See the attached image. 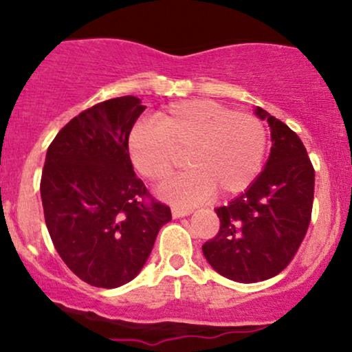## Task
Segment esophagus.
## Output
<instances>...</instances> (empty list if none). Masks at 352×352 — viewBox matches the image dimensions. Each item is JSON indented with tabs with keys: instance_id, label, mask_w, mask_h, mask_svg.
Masks as SVG:
<instances>
[{
	"instance_id": "esophagus-1",
	"label": "esophagus",
	"mask_w": 352,
	"mask_h": 352,
	"mask_svg": "<svg viewBox=\"0 0 352 352\" xmlns=\"http://www.w3.org/2000/svg\"><path fill=\"white\" fill-rule=\"evenodd\" d=\"M192 208H185V207H172V217L179 218V217H187L192 213Z\"/></svg>"
}]
</instances>
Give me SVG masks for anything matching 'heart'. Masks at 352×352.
Masks as SVG:
<instances>
[{"label":"heart","mask_w":352,"mask_h":352,"mask_svg":"<svg viewBox=\"0 0 352 352\" xmlns=\"http://www.w3.org/2000/svg\"><path fill=\"white\" fill-rule=\"evenodd\" d=\"M129 155L152 184L167 180L185 155L190 170L160 188L165 200L193 205L218 188L223 195L252 185L263 167L265 125L256 116L235 112L207 99L173 102L129 135Z\"/></svg>","instance_id":"heart-1"}]
</instances>
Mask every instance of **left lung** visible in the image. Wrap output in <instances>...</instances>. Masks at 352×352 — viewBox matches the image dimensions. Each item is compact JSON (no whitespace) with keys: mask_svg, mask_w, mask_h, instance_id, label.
<instances>
[{"mask_svg":"<svg viewBox=\"0 0 352 352\" xmlns=\"http://www.w3.org/2000/svg\"><path fill=\"white\" fill-rule=\"evenodd\" d=\"M254 114L272 129L268 162L245 193L215 210L220 230L201 246L212 268L238 283L268 280L292 263L314 199V168L300 137L265 109Z\"/></svg>","mask_w":352,"mask_h":352,"instance_id":"obj_1","label":"left lung"}]
</instances>
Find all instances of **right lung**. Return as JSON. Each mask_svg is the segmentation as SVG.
Wrapping results in <instances>:
<instances>
[{
  "mask_svg": "<svg viewBox=\"0 0 352 352\" xmlns=\"http://www.w3.org/2000/svg\"><path fill=\"white\" fill-rule=\"evenodd\" d=\"M142 100H104L64 125L46 153L41 200L52 245L76 276L117 288L139 274L170 208L135 175L129 135Z\"/></svg>",
  "mask_w": 352,
  "mask_h": 352,
  "instance_id": "obj_1",
  "label": "right lung"
}]
</instances>
